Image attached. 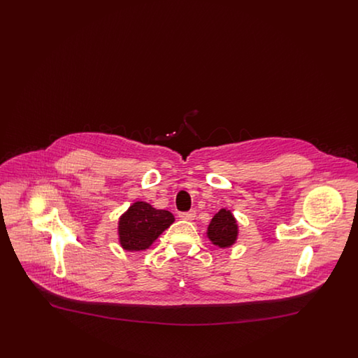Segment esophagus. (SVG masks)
<instances>
[{
    "mask_svg": "<svg viewBox=\"0 0 358 358\" xmlns=\"http://www.w3.org/2000/svg\"><path fill=\"white\" fill-rule=\"evenodd\" d=\"M178 217L182 219V220L192 222V220H194V217H196V212H193V210H190V212H181V213H178Z\"/></svg>",
    "mask_w": 358,
    "mask_h": 358,
    "instance_id": "obj_1",
    "label": "esophagus"
}]
</instances>
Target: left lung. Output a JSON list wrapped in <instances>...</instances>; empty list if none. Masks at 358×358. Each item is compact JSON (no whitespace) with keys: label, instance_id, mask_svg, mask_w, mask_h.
<instances>
[{"label":"left lung","instance_id":"obj_1","mask_svg":"<svg viewBox=\"0 0 358 358\" xmlns=\"http://www.w3.org/2000/svg\"><path fill=\"white\" fill-rule=\"evenodd\" d=\"M206 236L213 245L219 248L232 247L238 236V225L232 212L227 208H222L209 222Z\"/></svg>","mask_w":358,"mask_h":358}]
</instances>
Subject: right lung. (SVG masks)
Returning a JSON list of instances; mask_svg holds the SVG:
<instances>
[{"label":"right lung","instance_id":"obj_1","mask_svg":"<svg viewBox=\"0 0 358 358\" xmlns=\"http://www.w3.org/2000/svg\"><path fill=\"white\" fill-rule=\"evenodd\" d=\"M174 222L169 210L155 209L145 201H136L118 222L120 247L130 252L145 251Z\"/></svg>","mask_w":358,"mask_h":358}]
</instances>
